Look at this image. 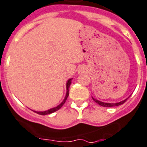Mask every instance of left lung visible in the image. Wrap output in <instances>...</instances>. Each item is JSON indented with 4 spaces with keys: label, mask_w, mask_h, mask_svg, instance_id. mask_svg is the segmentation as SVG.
Here are the masks:
<instances>
[{
    "label": "left lung",
    "mask_w": 147,
    "mask_h": 147,
    "mask_svg": "<svg viewBox=\"0 0 147 147\" xmlns=\"http://www.w3.org/2000/svg\"><path fill=\"white\" fill-rule=\"evenodd\" d=\"M92 99L94 100V101H95L97 104H98L99 105H100V106L104 107H111L119 106V105H121V104H123L125 102L126 100H127V99H128V98H127V99H125V100H122V101H120V102H119V103H113V104H111V103L101 102V101H99V100H96V99H94V98H92Z\"/></svg>",
    "instance_id": "left-lung-1"
}]
</instances>
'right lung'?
Masks as SVG:
<instances>
[{"instance_id": "1", "label": "right lung", "mask_w": 147, "mask_h": 147, "mask_svg": "<svg viewBox=\"0 0 147 147\" xmlns=\"http://www.w3.org/2000/svg\"><path fill=\"white\" fill-rule=\"evenodd\" d=\"M71 80H72V79H70V80L67 81V82L66 96H65V98L64 99V100H63L62 102H61V104H59V106H57L56 107L52 108V109H50V110H47V111H43V112H37V111H35V113H37V114H40V115H48V114H50V113H53L55 112V111H57V110H59V109H60L61 107L63 106V105H64V104H65V101H66L67 98V97H68V95H69V87H70V86H71Z\"/></svg>"}]
</instances>
